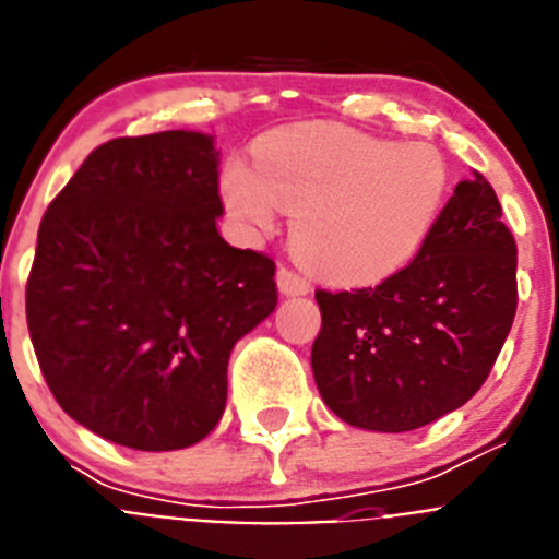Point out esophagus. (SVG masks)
I'll use <instances>...</instances> for the list:
<instances>
[{"instance_id":"1","label":"esophagus","mask_w":559,"mask_h":559,"mask_svg":"<svg viewBox=\"0 0 559 559\" xmlns=\"http://www.w3.org/2000/svg\"><path fill=\"white\" fill-rule=\"evenodd\" d=\"M276 285H280V294L285 296H305L310 294V280L302 274H296L290 269L276 271Z\"/></svg>"}]
</instances>
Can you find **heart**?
<instances>
[{
    "mask_svg": "<svg viewBox=\"0 0 559 559\" xmlns=\"http://www.w3.org/2000/svg\"><path fill=\"white\" fill-rule=\"evenodd\" d=\"M451 190L445 156L428 142L394 145L335 126H296L254 147V167L229 162L221 192L249 231L294 215V251L347 285L406 269L439 224Z\"/></svg>",
    "mask_w": 559,
    "mask_h": 559,
    "instance_id": "heart-1",
    "label": "heart"
}]
</instances>
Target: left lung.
Returning <instances> with one entry per match:
<instances>
[{"mask_svg":"<svg viewBox=\"0 0 559 559\" xmlns=\"http://www.w3.org/2000/svg\"><path fill=\"white\" fill-rule=\"evenodd\" d=\"M515 237L481 173L459 181L433 235L374 288L316 290V386L347 426L403 433L464 406L518 308Z\"/></svg>","mask_w":559,"mask_h":559,"instance_id":"8db88e82","label":"left lung"}]
</instances>
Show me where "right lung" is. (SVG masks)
<instances>
[{"label":"right lung","mask_w":559,"mask_h":559,"mask_svg":"<svg viewBox=\"0 0 559 559\" xmlns=\"http://www.w3.org/2000/svg\"><path fill=\"white\" fill-rule=\"evenodd\" d=\"M215 136H120L47 206L27 328L58 406L133 451L218 426L231 347L276 308L274 260L221 237Z\"/></svg>","instance_id":"add662e5"}]
</instances>
